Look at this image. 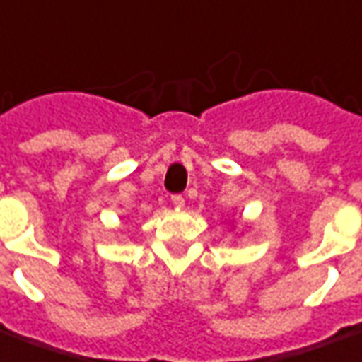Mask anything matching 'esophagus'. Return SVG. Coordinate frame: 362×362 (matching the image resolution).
<instances>
[{
  "label": "esophagus",
  "instance_id": "obj_1",
  "mask_svg": "<svg viewBox=\"0 0 362 362\" xmlns=\"http://www.w3.org/2000/svg\"><path fill=\"white\" fill-rule=\"evenodd\" d=\"M170 201H173V205H175L176 209H182V206H184V197H182V195H173Z\"/></svg>",
  "mask_w": 362,
  "mask_h": 362
}]
</instances>
